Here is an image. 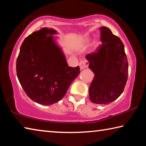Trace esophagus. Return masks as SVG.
Masks as SVG:
<instances>
[{
    "label": "esophagus",
    "instance_id": "obj_1",
    "mask_svg": "<svg viewBox=\"0 0 146 146\" xmlns=\"http://www.w3.org/2000/svg\"><path fill=\"white\" fill-rule=\"evenodd\" d=\"M88 65V62L87 60H82L79 63V66H80V68L81 70L85 69L86 67H87Z\"/></svg>",
    "mask_w": 146,
    "mask_h": 146
}]
</instances>
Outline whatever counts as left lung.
<instances>
[{
  "label": "left lung",
  "mask_w": 146,
  "mask_h": 146,
  "mask_svg": "<svg viewBox=\"0 0 146 146\" xmlns=\"http://www.w3.org/2000/svg\"><path fill=\"white\" fill-rule=\"evenodd\" d=\"M102 44L86 58L95 76L89 88L90 99L97 104H108L120 97L128 76L127 59L122 40L110 28L100 27Z\"/></svg>",
  "instance_id": "8db88e82"
}]
</instances>
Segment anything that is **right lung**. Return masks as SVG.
<instances>
[{
    "label": "right lung",
    "instance_id": "add662e5",
    "mask_svg": "<svg viewBox=\"0 0 146 146\" xmlns=\"http://www.w3.org/2000/svg\"><path fill=\"white\" fill-rule=\"evenodd\" d=\"M58 33L42 28L23 41L17 60V77L32 100L50 106L62 98L71 82L80 73V68L68 66L58 44Z\"/></svg>",
    "mask_w": 146,
    "mask_h": 146
}]
</instances>
